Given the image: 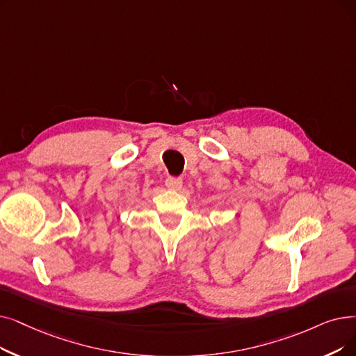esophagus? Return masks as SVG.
I'll return each instance as SVG.
<instances>
[{
	"label": "esophagus",
	"mask_w": 356,
	"mask_h": 356,
	"mask_svg": "<svg viewBox=\"0 0 356 356\" xmlns=\"http://www.w3.org/2000/svg\"><path fill=\"white\" fill-rule=\"evenodd\" d=\"M181 184L183 180L180 177H167L165 180V186L172 191H179L181 188Z\"/></svg>",
	"instance_id": "esophagus-1"
}]
</instances>
